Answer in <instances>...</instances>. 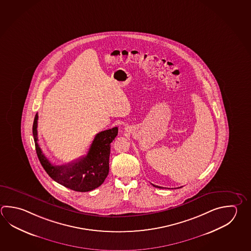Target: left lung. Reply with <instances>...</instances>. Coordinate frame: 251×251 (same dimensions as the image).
Wrapping results in <instances>:
<instances>
[{
  "instance_id": "left-lung-1",
  "label": "left lung",
  "mask_w": 251,
  "mask_h": 251,
  "mask_svg": "<svg viewBox=\"0 0 251 251\" xmlns=\"http://www.w3.org/2000/svg\"><path fill=\"white\" fill-rule=\"evenodd\" d=\"M153 185V186H155V187H157V188H162V187H161V186H158V185Z\"/></svg>"
}]
</instances>
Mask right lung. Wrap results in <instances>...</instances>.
Wrapping results in <instances>:
<instances>
[{
	"instance_id": "obj_1",
	"label": "right lung",
	"mask_w": 251,
	"mask_h": 251,
	"mask_svg": "<svg viewBox=\"0 0 251 251\" xmlns=\"http://www.w3.org/2000/svg\"><path fill=\"white\" fill-rule=\"evenodd\" d=\"M37 123L38 114H36L33 124L36 153L43 169L54 181L76 192H89L104 183L109 172L110 144L118 134L117 127L98 133L85 156L58 166L51 164L40 148Z\"/></svg>"
}]
</instances>
